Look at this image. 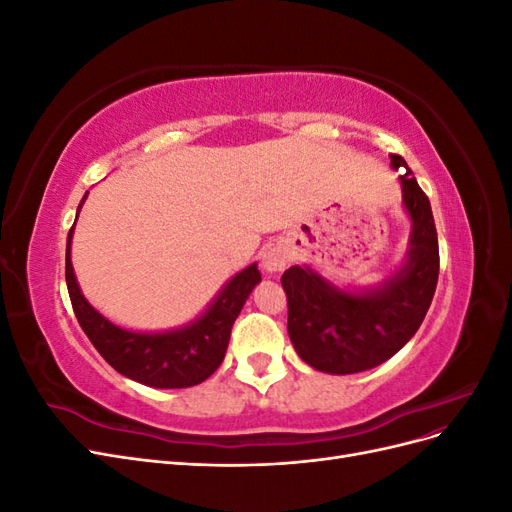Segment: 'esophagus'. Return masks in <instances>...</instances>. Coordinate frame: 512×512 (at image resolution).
<instances>
[{"instance_id":"1","label":"esophagus","mask_w":512,"mask_h":512,"mask_svg":"<svg viewBox=\"0 0 512 512\" xmlns=\"http://www.w3.org/2000/svg\"><path fill=\"white\" fill-rule=\"evenodd\" d=\"M288 252L282 250V247H271V250L265 252V256H262V267H265L269 273H280L286 269L288 265Z\"/></svg>"}]
</instances>
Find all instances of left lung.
Segmentation results:
<instances>
[{"mask_svg": "<svg viewBox=\"0 0 512 512\" xmlns=\"http://www.w3.org/2000/svg\"><path fill=\"white\" fill-rule=\"evenodd\" d=\"M391 164L401 168L404 205L412 218L404 269L367 294L337 290L301 267L282 275L290 342L307 365L327 374H359L391 359L421 327L436 292L440 252L429 198L404 158L391 153Z\"/></svg>", "mask_w": 512, "mask_h": 512, "instance_id": "obj_1", "label": "left lung"}]
</instances>
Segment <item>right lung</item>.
I'll return each mask as SVG.
<instances>
[{
    "label": "right lung",
    "mask_w": 512,
    "mask_h": 512,
    "mask_svg": "<svg viewBox=\"0 0 512 512\" xmlns=\"http://www.w3.org/2000/svg\"><path fill=\"white\" fill-rule=\"evenodd\" d=\"M70 239L72 228L66 245V284L72 309L89 342L108 365L117 369L121 376L156 386V389H185V386L200 384L220 367L232 324L252 288L260 282L256 265L232 277L205 316L190 327L173 333H132L115 327L85 301L72 271Z\"/></svg>",
    "instance_id": "right-lung-1"
}]
</instances>
